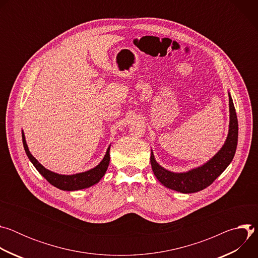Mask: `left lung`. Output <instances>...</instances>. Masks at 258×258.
Returning a JSON list of instances; mask_svg holds the SVG:
<instances>
[{
	"label": "left lung",
	"mask_w": 258,
	"mask_h": 258,
	"mask_svg": "<svg viewBox=\"0 0 258 258\" xmlns=\"http://www.w3.org/2000/svg\"><path fill=\"white\" fill-rule=\"evenodd\" d=\"M230 97V130L227 141L218 153L204 165L192 169L188 172L174 173L161 167L154 159L153 152L151 153V165L157 179L168 189L180 193H195L201 191L216 179L223 173L234 158L238 143V119L236 109Z\"/></svg>",
	"instance_id": "1"
}]
</instances>
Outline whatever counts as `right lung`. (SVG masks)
<instances>
[{
    "label": "right lung",
    "instance_id": "right-lung-1",
    "mask_svg": "<svg viewBox=\"0 0 258 258\" xmlns=\"http://www.w3.org/2000/svg\"><path fill=\"white\" fill-rule=\"evenodd\" d=\"M22 142H23V147L26 152V155L28 156L29 160L32 162L34 167L38 169V171L51 183V185L64 191H76V190L89 188L95 185V183H97L105 174L110 161V154H109L110 147H109L103 160L95 168L82 173H77L72 175H62L46 169L30 154L23 133H22Z\"/></svg>",
    "mask_w": 258,
    "mask_h": 258
}]
</instances>
